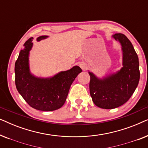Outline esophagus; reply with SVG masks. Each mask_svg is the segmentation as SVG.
<instances>
[{"label":"esophagus","mask_w":148,"mask_h":148,"mask_svg":"<svg viewBox=\"0 0 148 148\" xmlns=\"http://www.w3.org/2000/svg\"><path fill=\"white\" fill-rule=\"evenodd\" d=\"M79 66L83 70H86V69H87V64H86V62H80V63H79Z\"/></svg>","instance_id":"1"}]
</instances>
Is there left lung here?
<instances>
[{
  "mask_svg": "<svg viewBox=\"0 0 148 148\" xmlns=\"http://www.w3.org/2000/svg\"><path fill=\"white\" fill-rule=\"evenodd\" d=\"M112 37L122 46L123 67L102 79L89 72L92 101L104 109L115 108L126 103L138 86L140 77L138 56L130 40L123 34H115Z\"/></svg>",
  "mask_w": 148,
  "mask_h": 148,
  "instance_id": "1",
  "label": "left lung"
}]
</instances>
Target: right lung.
Here are the masks:
<instances>
[{
    "mask_svg": "<svg viewBox=\"0 0 148 148\" xmlns=\"http://www.w3.org/2000/svg\"><path fill=\"white\" fill-rule=\"evenodd\" d=\"M40 36L37 41L45 39ZM34 38L23 44L15 64V85L17 90L25 102L32 108L42 111H53L63 106L70 87L75 79L82 71L78 66L60 72L50 78H38L29 71V53L33 46Z\"/></svg>",
    "mask_w": 148,
    "mask_h": 148,
    "instance_id": "1",
    "label": "right lung"
}]
</instances>
